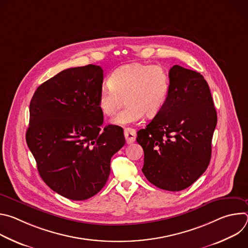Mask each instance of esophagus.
<instances>
[{"label":"esophagus","mask_w":248,"mask_h":248,"mask_svg":"<svg viewBox=\"0 0 248 248\" xmlns=\"http://www.w3.org/2000/svg\"><path fill=\"white\" fill-rule=\"evenodd\" d=\"M124 137H125V141L127 144H130L135 141L136 138V131L133 128L130 127H126L124 128Z\"/></svg>","instance_id":"obj_1"}]
</instances>
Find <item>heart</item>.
Here are the masks:
<instances>
[{
  "instance_id": "heart-1",
  "label": "heart",
  "mask_w": 248,
  "mask_h": 248,
  "mask_svg": "<svg viewBox=\"0 0 248 248\" xmlns=\"http://www.w3.org/2000/svg\"><path fill=\"white\" fill-rule=\"evenodd\" d=\"M109 87L98 97V108L106 117H114L123 106L126 107L113 124H135L144 115L156 116L164 107L170 93V77L161 65L132 62L115 69L108 79Z\"/></svg>"
}]
</instances>
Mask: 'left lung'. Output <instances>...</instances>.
<instances>
[{"label":"left lung","mask_w":248,"mask_h":248,"mask_svg":"<svg viewBox=\"0 0 248 248\" xmlns=\"http://www.w3.org/2000/svg\"><path fill=\"white\" fill-rule=\"evenodd\" d=\"M169 77L163 109L137 132L136 141L144 151L146 179L161 189L180 191L196 182L210 163L217 112L202 75L175 64Z\"/></svg>","instance_id":"1"}]
</instances>
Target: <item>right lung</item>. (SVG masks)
I'll return each instance as SVG.
<instances>
[{
    "label": "right lung",
    "instance_id": "1",
    "mask_svg": "<svg viewBox=\"0 0 248 248\" xmlns=\"http://www.w3.org/2000/svg\"><path fill=\"white\" fill-rule=\"evenodd\" d=\"M103 69L87 64L42 83L29 105L26 143L45 184L70 200H86L106 185L111 158L125 143L124 129H104L98 108Z\"/></svg>",
    "mask_w": 248,
    "mask_h": 248
}]
</instances>
